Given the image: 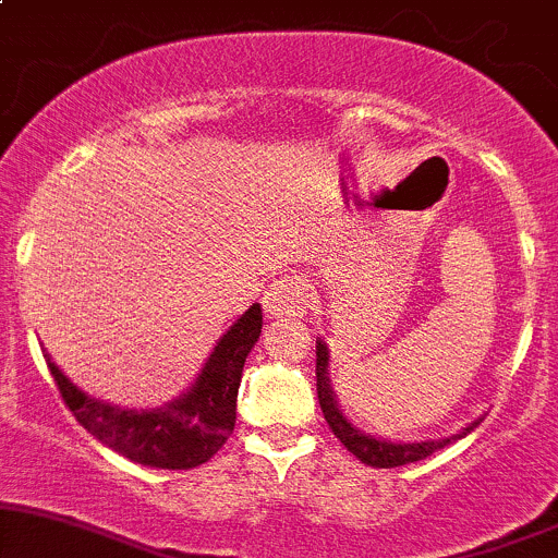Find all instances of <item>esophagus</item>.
I'll use <instances>...</instances> for the list:
<instances>
[{"instance_id":"obj_1","label":"esophagus","mask_w":558,"mask_h":558,"mask_svg":"<svg viewBox=\"0 0 558 558\" xmlns=\"http://www.w3.org/2000/svg\"><path fill=\"white\" fill-rule=\"evenodd\" d=\"M267 317H304L312 306V283L306 275L291 272L272 280L262 296Z\"/></svg>"}]
</instances>
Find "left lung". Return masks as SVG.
Masks as SVG:
<instances>
[{"mask_svg": "<svg viewBox=\"0 0 558 558\" xmlns=\"http://www.w3.org/2000/svg\"><path fill=\"white\" fill-rule=\"evenodd\" d=\"M317 399L332 435H336V438L341 440V444L349 448L362 464L380 466V470H390V466L412 464V462H420V459H427L430 453L440 451L444 446L464 438L466 433H472L480 422H483V420H475L470 427H464L462 433L451 435V438L422 440V444H390V440L364 435L362 430H356V427L343 417L341 409H338L336 396H332V388H330V377H328V345L323 341H317Z\"/></svg>", "mask_w": 558, "mask_h": 558, "instance_id": "obj_1", "label": "left lung"}]
</instances>
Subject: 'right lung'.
I'll return each instance as SVG.
<instances>
[{
    "instance_id": "add662e5",
    "label": "right lung",
    "mask_w": 558,
    "mask_h": 558,
    "mask_svg": "<svg viewBox=\"0 0 558 558\" xmlns=\"http://www.w3.org/2000/svg\"><path fill=\"white\" fill-rule=\"evenodd\" d=\"M259 332L262 306L254 304L217 341L194 386L181 399L151 412L120 409L92 399L60 373L49 354L44 356L65 407L96 440L136 464L157 470H194L209 462L233 433L243 362Z\"/></svg>"
}]
</instances>
